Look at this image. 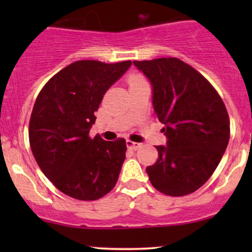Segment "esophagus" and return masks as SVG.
<instances>
[{"label": "esophagus", "mask_w": 252, "mask_h": 252, "mask_svg": "<svg viewBox=\"0 0 252 252\" xmlns=\"http://www.w3.org/2000/svg\"><path fill=\"white\" fill-rule=\"evenodd\" d=\"M126 146H128V149L138 150L139 147L141 146V144H138V142H134V141H131V140H126Z\"/></svg>", "instance_id": "34e87169"}]
</instances>
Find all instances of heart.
Instances as JSON below:
<instances>
[{
	"label": "heart",
	"instance_id": "obj_1",
	"mask_svg": "<svg viewBox=\"0 0 252 252\" xmlns=\"http://www.w3.org/2000/svg\"><path fill=\"white\" fill-rule=\"evenodd\" d=\"M141 79H144V78L141 77V75L134 74V75H131L130 78H129V83H133V81H138V80H141Z\"/></svg>",
	"mask_w": 252,
	"mask_h": 252
}]
</instances>
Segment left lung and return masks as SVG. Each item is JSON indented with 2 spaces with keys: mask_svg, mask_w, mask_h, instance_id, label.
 Segmentation results:
<instances>
[{
  "mask_svg": "<svg viewBox=\"0 0 252 252\" xmlns=\"http://www.w3.org/2000/svg\"><path fill=\"white\" fill-rule=\"evenodd\" d=\"M151 81L155 114L166 146L146 168L152 187L169 196L196 191L210 179L228 146L227 108L204 75L179 58L134 61Z\"/></svg>",
  "mask_w": 252,
  "mask_h": 252,
  "instance_id": "8db88e82",
  "label": "left lung"
}]
</instances>
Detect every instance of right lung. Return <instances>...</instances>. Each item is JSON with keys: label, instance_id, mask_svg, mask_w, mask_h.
I'll use <instances>...</instances> for the list:
<instances>
[{"label": "right lung", "instance_id": "add662e5", "mask_svg": "<svg viewBox=\"0 0 252 252\" xmlns=\"http://www.w3.org/2000/svg\"><path fill=\"white\" fill-rule=\"evenodd\" d=\"M131 61H77L53 75L37 95L29 122L32 155L63 194L93 201L111 191L126 159V142L89 136L106 91Z\"/></svg>", "mask_w": 252, "mask_h": 252}]
</instances>
